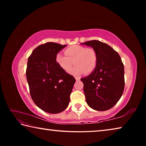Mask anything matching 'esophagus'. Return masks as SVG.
Masks as SVG:
<instances>
[{"instance_id": "1", "label": "esophagus", "mask_w": 146, "mask_h": 146, "mask_svg": "<svg viewBox=\"0 0 146 146\" xmlns=\"http://www.w3.org/2000/svg\"><path fill=\"white\" fill-rule=\"evenodd\" d=\"M75 80H76V81H78V80H80V78L79 77V76H75Z\"/></svg>"}]
</instances>
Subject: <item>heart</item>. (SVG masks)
<instances>
[{
  "label": "heart",
  "instance_id": "obj_1",
  "mask_svg": "<svg viewBox=\"0 0 146 146\" xmlns=\"http://www.w3.org/2000/svg\"><path fill=\"white\" fill-rule=\"evenodd\" d=\"M66 56L60 53L56 55V61L62 70L66 72L70 70L73 64L75 66L70 71L74 75L83 73L89 74L95 70L97 66V56L92 48H86L81 46L69 47L64 51Z\"/></svg>",
  "mask_w": 146,
  "mask_h": 146
}]
</instances>
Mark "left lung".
I'll return each instance as SVG.
<instances>
[{"instance_id":"1","label":"left lung","mask_w":146,"mask_h":146,"mask_svg":"<svg viewBox=\"0 0 146 146\" xmlns=\"http://www.w3.org/2000/svg\"><path fill=\"white\" fill-rule=\"evenodd\" d=\"M81 44L91 47L97 56L95 70L80 79L86 102L95 110H110L120 100L124 90V67L120 56L111 47L100 41Z\"/></svg>"}]
</instances>
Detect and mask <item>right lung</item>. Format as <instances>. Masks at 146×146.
I'll return each instance as SVG.
<instances>
[{"label":"right lung","mask_w":146,"mask_h":146,"mask_svg":"<svg viewBox=\"0 0 146 146\" xmlns=\"http://www.w3.org/2000/svg\"><path fill=\"white\" fill-rule=\"evenodd\" d=\"M66 45L45 43L34 49L29 56L26 78L32 100L44 111L56 114L65 110L75 79L62 70L56 55Z\"/></svg>","instance_id":"obj_1"}]
</instances>
